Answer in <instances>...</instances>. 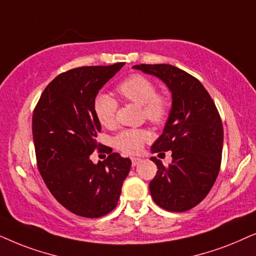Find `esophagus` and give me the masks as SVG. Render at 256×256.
<instances>
[{"label":"esophagus","mask_w":256,"mask_h":256,"mask_svg":"<svg viewBox=\"0 0 256 256\" xmlns=\"http://www.w3.org/2000/svg\"><path fill=\"white\" fill-rule=\"evenodd\" d=\"M131 162H132V166H137L139 162H142V158H138V156H132Z\"/></svg>","instance_id":"1"}]
</instances>
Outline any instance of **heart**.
<instances>
[{"label": "heart", "instance_id": "obj_1", "mask_svg": "<svg viewBox=\"0 0 256 256\" xmlns=\"http://www.w3.org/2000/svg\"><path fill=\"white\" fill-rule=\"evenodd\" d=\"M119 94L125 100L142 106V114L148 122L160 125L165 122L170 114L171 102L166 94H156V84L142 74H132L125 78L117 86ZM118 103L106 94H98L94 100V112L98 122L104 128H112L116 124ZM150 134L142 128H128L116 136V148L128 154H134L142 150Z\"/></svg>", "mask_w": 256, "mask_h": 256}]
</instances>
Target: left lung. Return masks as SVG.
Listing matches in <instances>:
<instances>
[{
	"label": "left lung",
	"instance_id": "obj_1",
	"mask_svg": "<svg viewBox=\"0 0 256 256\" xmlns=\"http://www.w3.org/2000/svg\"><path fill=\"white\" fill-rule=\"evenodd\" d=\"M134 69L162 80L171 91L172 108L151 152H172L168 168L152 156L158 171L150 192L156 205L185 212L205 199L216 182L222 154L224 128L219 112L204 85L170 64H140Z\"/></svg>",
	"mask_w": 256,
	"mask_h": 256
}]
</instances>
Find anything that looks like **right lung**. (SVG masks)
<instances>
[{"label":"right lung","mask_w":256,"mask_h":256,"mask_svg":"<svg viewBox=\"0 0 256 256\" xmlns=\"http://www.w3.org/2000/svg\"><path fill=\"white\" fill-rule=\"evenodd\" d=\"M125 63L82 66L57 76L44 88L32 116L37 166L54 199L70 212L100 218L117 206L131 160L112 153L94 164L102 126L94 100Z\"/></svg>","instance_id":"1"}]
</instances>
